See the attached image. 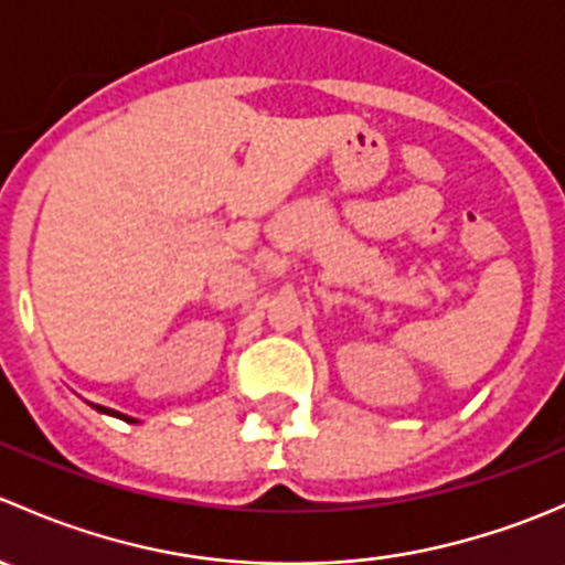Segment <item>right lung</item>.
Wrapping results in <instances>:
<instances>
[{
	"label": "right lung",
	"mask_w": 565,
	"mask_h": 565,
	"mask_svg": "<svg viewBox=\"0 0 565 565\" xmlns=\"http://www.w3.org/2000/svg\"><path fill=\"white\" fill-rule=\"evenodd\" d=\"M98 409H104V413H108V415H117V418L128 420V424H130V420H134V418H130V415H119V413H117V409H106V407H98ZM134 424H136V420H134Z\"/></svg>",
	"instance_id": "right-lung-1"
}]
</instances>
